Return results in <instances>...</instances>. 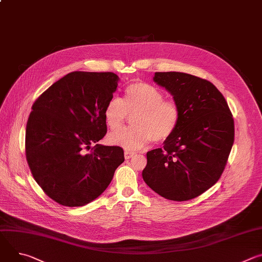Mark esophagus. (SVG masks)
I'll return each mask as SVG.
<instances>
[{
	"label": "esophagus",
	"instance_id": "esophagus-1",
	"mask_svg": "<svg viewBox=\"0 0 262 262\" xmlns=\"http://www.w3.org/2000/svg\"><path fill=\"white\" fill-rule=\"evenodd\" d=\"M135 156H136V154H134V152H129V151H125V152H124V158H125L126 160L132 159V158H134Z\"/></svg>",
	"mask_w": 262,
	"mask_h": 262
}]
</instances>
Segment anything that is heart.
Segmentation results:
<instances>
[{"instance_id":"b5f03b06","label":"heart","mask_w":262,"mask_h":262,"mask_svg":"<svg viewBox=\"0 0 262 262\" xmlns=\"http://www.w3.org/2000/svg\"><path fill=\"white\" fill-rule=\"evenodd\" d=\"M128 115H136L135 128L108 135L111 144L126 150H140L152 140L157 143L169 140L178 128L181 108L174 99H165L164 93L151 84L133 82L124 90L123 100L111 97L105 104L103 116L112 130L123 127Z\"/></svg>"}]
</instances>
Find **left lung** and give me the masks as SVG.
Wrapping results in <instances>:
<instances>
[{"instance_id":"left-lung-1","label":"left lung","mask_w":262,"mask_h":262,"mask_svg":"<svg viewBox=\"0 0 262 262\" xmlns=\"http://www.w3.org/2000/svg\"><path fill=\"white\" fill-rule=\"evenodd\" d=\"M155 82L178 102L181 119L163 148L147 152L143 179L173 201L194 199L220 179L234 142V121L216 87L192 74L156 72Z\"/></svg>"}]
</instances>
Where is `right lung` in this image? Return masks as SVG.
Here are the masks:
<instances>
[{
	"label": "right lung",
	"instance_id": "add662e5",
	"mask_svg": "<svg viewBox=\"0 0 262 262\" xmlns=\"http://www.w3.org/2000/svg\"><path fill=\"white\" fill-rule=\"evenodd\" d=\"M118 80L114 72L73 71L32 105L26 159L36 182L61 205L83 206L96 199L124 162L121 147L97 144L106 134L103 112Z\"/></svg>",
	"mask_w": 262,
	"mask_h": 262
}]
</instances>
